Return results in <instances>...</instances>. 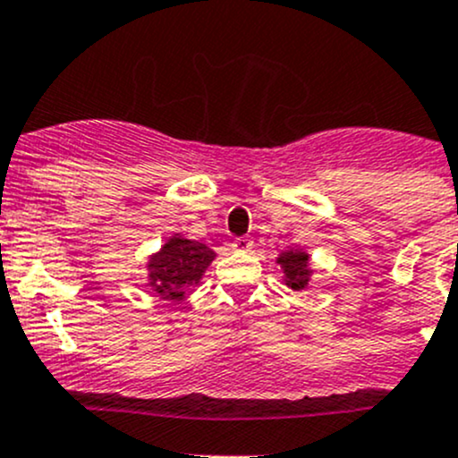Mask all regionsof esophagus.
Listing matches in <instances>:
<instances>
[{
  "instance_id": "1",
  "label": "esophagus",
  "mask_w": 458,
  "mask_h": 458,
  "mask_svg": "<svg viewBox=\"0 0 458 458\" xmlns=\"http://www.w3.org/2000/svg\"><path fill=\"white\" fill-rule=\"evenodd\" d=\"M233 250L234 252H250L252 250V239L248 237H239L233 242Z\"/></svg>"
}]
</instances>
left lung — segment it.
I'll return each mask as SVG.
<instances>
[{
	"mask_svg": "<svg viewBox=\"0 0 458 458\" xmlns=\"http://www.w3.org/2000/svg\"><path fill=\"white\" fill-rule=\"evenodd\" d=\"M276 263L284 270V284L293 290H303L312 276L310 255L303 248H290L276 257Z\"/></svg>",
	"mask_w": 458,
	"mask_h": 458,
	"instance_id": "1",
	"label": "left lung"
}]
</instances>
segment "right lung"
<instances>
[{"instance_id":"1","label":"right lung","mask_w":458,"mask_h":458,"mask_svg":"<svg viewBox=\"0 0 458 458\" xmlns=\"http://www.w3.org/2000/svg\"><path fill=\"white\" fill-rule=\"evenodd\" d=\"M215 257V250L206 243L173 234L159 250L148 257V285L164 301L182 303L188 290L199 284Z\"/></svg>"}]
</instances>
